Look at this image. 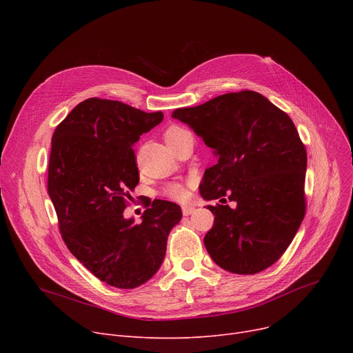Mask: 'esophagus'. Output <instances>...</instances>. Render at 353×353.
Wrapping results in <instances>:
<instances>
[{"mask_svg": "<svg viewBox=\"0 0 353 353\" xmlns=\"http://www.w3.org/2000/svg\"><path fill=\"white\" fill-rule=\"evenodd\" d=\"M181 212H183L184 216H189V214H192V213L194 212V206H192V205H184V206L181 208Z\"/></svg>", "mask_w": 353, "mask_h": 353, "instance_id": "1", "label": "esophagus"}]
</instances>
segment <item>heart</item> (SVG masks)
Segmentation results:
<instances>
[{"mask_svg":"<svg viewBox=\"0 0 353 353\" xmlns=\"http://www.w3.org/2000/svg\"><path fill=\"white\" fill-rule=\"evenodd\" d=\"M184 132H186V130H184L183 127H179V125H172V127H169L165 130V133H164V140H165V143L169 144V143H172L174 139H177L180 134H183ZM167 194H169L170 197H173V199H184L188 196V190H186V188L183 186V184H180V183H173V184H170L169 188H167Z\"/></svg>","mask_w":353,"mask_h":353,"instance_id":"obj_1","label":"heart"}]
</instances>
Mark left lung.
Returning <instances> with one entry per match:
<instances>
[{
	"instance_id": "8db88e82",
	"label": "left lung",
	"mask_w": 353,
	"mask_h": 353,
	"mask_svg": "<svg viewBox=\"0 0 353 353\" xmlns=\"http://www.w3.org/2000/svg\"><path fill=\"white\" fill-rule=\"evenodd\" d=\"M217 163L206 169L200 194L220 199L205 246L221 269L254 274L279 261L306 212V148L292 119L256 91L243 90L205 104L177 108ZM228 196L236 203L232 210Z\"/></svg>"
}]
</instances>
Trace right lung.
Here are the masks:
<instances>
[{"label": "right lung", "mask_w": 353, "mask_h": 353, "mask_svg": "<svg viewBox=\"0 0 353 353\" xmlns=\"http://www.w3.org/2000/svg\"><path fill=\"white\" fill-rule=\"evenodd\" d=\"M163 120L116 100L87 99L51 140L48 194L68 250L101 282L134 289L159 270L180 206L150 200L141 223L123 212L139 183L133 145Z\"/></svg>", "instance_id": "1"}]
</instances>
